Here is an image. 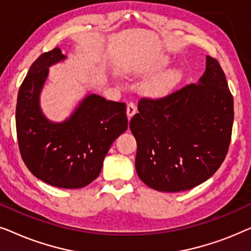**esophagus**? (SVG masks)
Masks as SVG:
<instances>
[{
	"label": "esophagus",
	"instance_id": "34e87169",
	"mask_svg": "<svg viewBox=\"0 0 251 251\" xmlns=\"http://www.w3.org/2000/svg\"><path fill=\"white\" fill-rule=\"evenodd\" d=\"M137 112V106L133 101H130L128 102V105H126V114H128V118L131 119L133 115H135V113Z\"/></svg>",
	"mask_w": 251,
	"mask_h": 251
}]
</instances>
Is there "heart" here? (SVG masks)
Listing matches in <instances>:
<instances>
[{
    "mask_svg": "<svg viewBox=\"0 0 251 251\" xmlns=\"http://www.w3.org/2000/svg\"><path fill=\"white\" fill-rule=\"evenodd\" d=\"M169 64V58L167 56H159L155 58L152 63L149 65V71L157 72L164 68ZM180 73L179 71L173 70L169 71L162 76L157 78V80L152 84V92L155 95H163L169 90V89L175 85L179 80Z\"/></svg>",
    "mask_w": 251,
    "mask_h": 251,
    "instance_id": "heart-1",
    "label": "heart"
}]
</instances>
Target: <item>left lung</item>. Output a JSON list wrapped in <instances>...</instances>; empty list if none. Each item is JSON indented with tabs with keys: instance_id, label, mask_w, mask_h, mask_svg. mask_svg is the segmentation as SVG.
<instances>
[{
	"instance_id": "1",
	"label": "left lung",
	"mask_w": 251,
	"mask_h": 251,
	"mask_svg": "<svg viewBox=\"0 0 251 251\" xmlns=\"http://www.w3.org/2000/svg\"><path fill=\"white\" fill-rule=\"evenodd\" d=\"M138 112L130 121L137 142L136 171L153 190H191L225 160L234 119L233 96L215 58L207 56L198 84L160 99H140Z\"/></svg>"
}]
</instances>
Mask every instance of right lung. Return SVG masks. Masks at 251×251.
I'll use <instances>...</instances> for the list:
<instances>
[{"instance_id":"1","label":"right lung","mask_w":251,"mask_h":251,"mask_svg":"<svg viewBox=\"0 0 251 251\" xmlns=\"http://www.w3.org/2000/svg\"><path fill=\"white\" fill-rule=\"evenodd\" d=\"M65 59L54 48L30 66L17 99V137L24 162L34 176L54 187L81 188L99 176L109 147L128 129V119L125 102L95 94L85 96L63 122L46 118L41 91L49 67Z\"/></svg>"}]
</instances>
